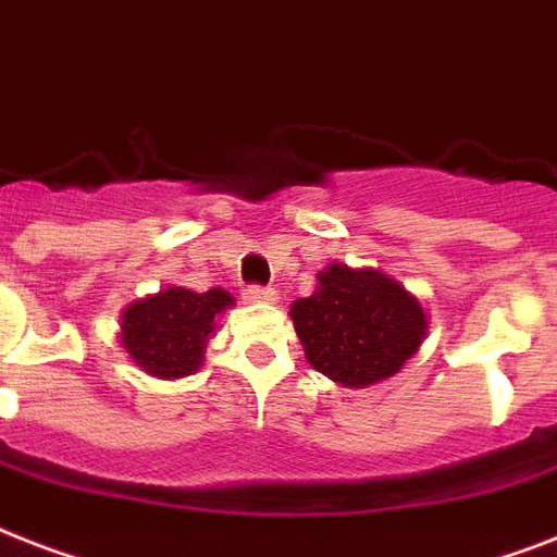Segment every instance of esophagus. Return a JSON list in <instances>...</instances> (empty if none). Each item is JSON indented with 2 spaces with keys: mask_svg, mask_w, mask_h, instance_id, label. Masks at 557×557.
Returning a JSON list of instances; mask_svg holds the SVG:
<instances>
[{
  "mask_svg": "<svg viewBox=\"0 0 557 557\" xmlns=\"http://www.w3.org/2000/svg\"><path fill=\"white\" fill-rule=\"evenodd\" d=\"M243 300H246V302H274V300H277V292H271V288L251 286V288H246Z\"/></svg>",
  "mask_w": 557,
  "mask_h": 557,
  "instance_id": "1",
  "label": "esophagus"
}]
</instances>
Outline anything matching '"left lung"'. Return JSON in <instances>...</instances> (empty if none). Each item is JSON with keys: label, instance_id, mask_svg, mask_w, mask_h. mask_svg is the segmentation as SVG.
Returning a JSON list of instances; mask_svg holds the SVG:
<instances>
[{"label": "left lung", "instance_id": "8db88e82", "mask_svg": "<svg viewBox=\"0 0 557 557\" xmlns=\"http://www.w3.org/2000/svg\"><path fill=\"white\" fill-rule=\"evenodd\" d=\"M288 318L311 369L346 388L395 377L429 332L423 302L392 274L369 265L329 263L314 294L294 300Z\"/></svg>", "mask_w": 557, "mask_h": 557}]
</instances>
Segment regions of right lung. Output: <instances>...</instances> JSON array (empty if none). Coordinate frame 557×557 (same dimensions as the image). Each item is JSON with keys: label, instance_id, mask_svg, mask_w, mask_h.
Masks as SVG:
<instances>
[{"label": "right lung", "instance_id": "1", "mask_svg": "<svg viewBox=\"0 0 557 557\" xmlns=\"http://www.w3.org/2000/svg\"><path fill=\"white\" fill-rule=\"evenodd\" d=\"M232 306L234 297L225 288L202 294L185 286L160 288L122 309L120 346L139 372L157 381H180L200 372L216 318Z\"/></svg>", "mask_w": 557, "mask_h": 557}]
</instances>
